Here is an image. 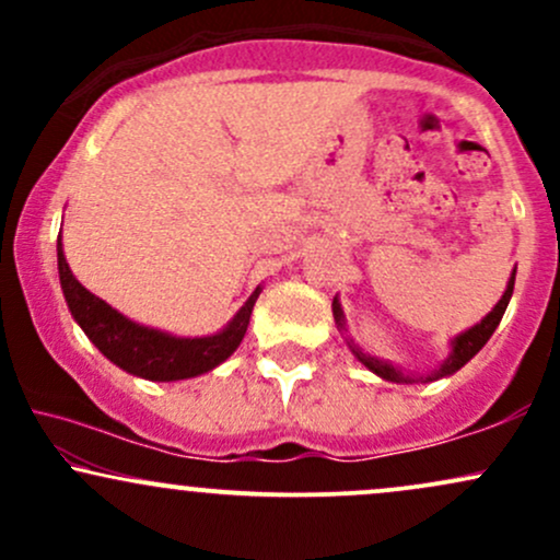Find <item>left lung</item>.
Masks as SVG:
<instances>
[{"instance_id": "8db88e82", "label": "left lung", "mask_w": 560, "mask_h": 560, "mask_svg": "<svg viewBox=\"0 0 560 560\" xmlns=\"http://www.w3.org/2000/svg\"><path fill=\"white\" fill-rule=\"evenodd\" d=\"M513 281H516V271H513L511 279H508V287H505L503 298L498 300V305H494L492 311L487 313V316L481 318L477 326H471V329H468V331H460L458 337H455L453 342H450V355L445 358V363H442L440 369L432 371V374L408 376V374H402L400 369H395V365H392V363L378 361V358L369 355V352H363L361 347L352 345V339H350V342H347V345H350V350L355 352V358L365 365V369L374 371L376 376L387 378V382H397V384H427V382H436V378L450 376V374H455V371H458V369H464V365H466L468 361H471L474 355H477L481 347L487 345V339L492 337V331L498 329L500 318H503L508 302H511ZM331 311H334V320H337L339 329H345V313H342V307H339V300H337V298H334V302H331Z\"/></svg>"}]
</instances>
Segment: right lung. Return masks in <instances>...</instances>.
<instances>
[{"mask_svg":"<svg viewBox=\"0 0 560 560\" xmlns=\"http://www.w3.org/2000/svg\"><path fill=\"white\" fill-rule=\"evenodd\" d=\"M57 271H60V287L66 294L70 316L92 339L96 350L118 369L133 376L150 378V382H178V378L208 374L215 365H221L247 334L249 316H253L255 300L260 294L258 287L223 331L213 334V337L189 339L141 326L89 292L70 271L60 236H57Z\"/></svg>","mask_w":560,"mask_h":560,"instance_id":"add662e5","label":"right lung"}]
</instances>
